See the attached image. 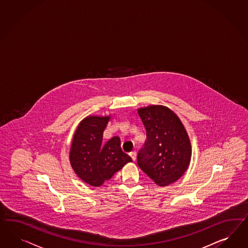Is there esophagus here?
<instances>
[{"instance_id":"esophagus-1","label":"esophagus","mask_w":248,"mask_h":248,"mask_svg":"<svg viewBox=\"0 0 248 248\" xmlns=\"http://www.w3.org/2000/svg\"><path fill=\"white\" fill-rule=\"evenodd\" d=\"M129 156H131L132 160L135 161V160H136V158H137V153H136L135 151H132V152H130V153H129Z\"/></svg>"}]
</instances>
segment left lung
<instances>
[{
  "label": "left lung",
  "instance_id": "left-lung-1",
  "mask_svg": "<svg viewBox=\"0 0 248 248\" xmlns=\"http://www.w3.org/2000/svg\"><path fill=\"white\" fill-rule=\"evenodd\" d=\"M147 140L138 154V165L156 185L168 186L183 176L191 159V143L184 125L169 108L138 109Z\"/></svg>",
  "mask_w": 248,
  "mask_h": 248
}]
</instances>
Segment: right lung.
Returning <instances> with one entry per match:
<instances>
[{"label":"right lung","mask_w":248,"mask_h":248,"mask_svg":"<svg viewBox=\"0 0 248 248\" xmlns=\"http://www.w3.org/2000/svg\"><path fill=\"white\" fill-rule=\"evenodd\" d=\"M109 119V116L87 117L78 124L71 143V167L82 181L92 186H101L132 161L121 150L119 137L102 144L103 131Z\"/></svg>","instance_id":"1"}]
</instances>
